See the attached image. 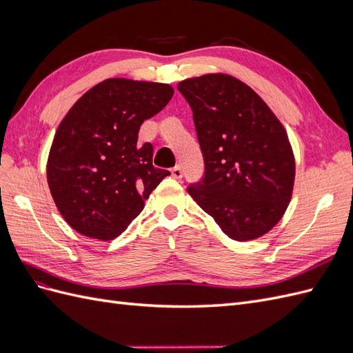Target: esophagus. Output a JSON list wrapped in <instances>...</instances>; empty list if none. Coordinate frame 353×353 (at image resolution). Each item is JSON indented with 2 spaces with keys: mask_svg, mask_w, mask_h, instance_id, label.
<instances>
[{
  "mask_svg": "<svg viewBox=\"0 0 353 353\" xmlns=\"http://www.w3.org/2000/svg\"><path fill=\"white\" fill-rule=\"evenodd\" d=\"M172 176L176 178V179L183 178V169H181V166H175V168L172 169Z\"/></svg>",
  "mask_w": 353,
  "mask_h": 353,
  "instance_id": "obj_1",
  "label": "esophagus"
}]
</instances>
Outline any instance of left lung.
I'll return each instance as SVG.
<instances>
[{"label": "left lung", "instance_id": "8db88e82", "mask_svg": "<svg viewBox=\"0 0 353 353\" xmlns=\"http://www.w3.org/2000/svg\"><path fill=\"white\" fill-rule=\"evenodd\" d=\"M193 110L205 175L187 190L232 240L271 231L292 200L296 163L279 117L249 85L227 73L178 83Z\"/></svg>", "mask_w": 353, "mask_h": 353}]
</instances>
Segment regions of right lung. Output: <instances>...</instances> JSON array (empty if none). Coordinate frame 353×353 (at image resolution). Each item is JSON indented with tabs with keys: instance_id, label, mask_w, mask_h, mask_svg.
<instances>
[{
	"instance_id": "1",
	"label": "right lung",
	"mask_w": 353,
	"mask_h": 353,
	"mask_svg": "<svg viewBox=\"0 0 353 353\" xmlns=\"http://www.w3.org/2000/svg\"><path fill=\"white\" fill-rule=\"evenodd\" d=\"M172 95L169 83L110 78L94 85L63 117L50 148L47 181L74 231L103 241L121 236L170 175L153 166V145L137 141L141 123Z\"/></svg>"
}]
</instances>
